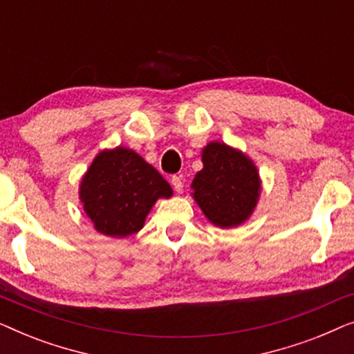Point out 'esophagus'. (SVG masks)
I'll use <instances>...</instances> for the list:
<instances>
[{
  "instance_id": "34e87169",
  "label": "esophagus",
  "mask_w": 354,
  "mask_h": 354,
  "mask_svg": "<svg viewBox=\"0 0 354 354\" xmlns=\"http://www.w3.org/2000/svg\"><path fill=\"white\" fill-rule=\"evenodd\" d=\"M171 183H172L174 190H176L177 193H182V190H183V182H182V177H180V176H174V177L171 178Z\"/></svg>"
}]
</instances>
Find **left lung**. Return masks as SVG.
I'll list each match as a JSON object with an SVG mask.
<instances>
[{
    "label": "left lung",
    "mask_w": 354,
    "mask_h": 354,
    "mask_svg": "<svg viewBox=\"0 0 354 354\" xmlns=\"http://www.w3.org/2000/svg\"><path fill=\"white\" fill-rule=\"evenodd\" d=\"M203 169L193 178V200L211 224L236 227L253 214L259 200L261 178L254 162L221 142L203 148Z\"/></svg>",
    "instance_id": "1"
}]
</instances>
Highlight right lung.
<instances>
[{
	"instance_id": "obj_1",
	"label": "right lung",
	"mask_w": 354,
	"mask_h": 354,
	"mask_svg": "<svg viewBox=\"0 0 354 354\" xmlns=\"http://www.w3.org/2000/svg\"><path fill=\"white\" fill-rule=\"evenodd\" d=\"M79 196L100 234L124 239L143 229L154 203L171 198L172 188L133 149L118 147L98 153L82 178Z\"/></svg>"
}]
</instances>
